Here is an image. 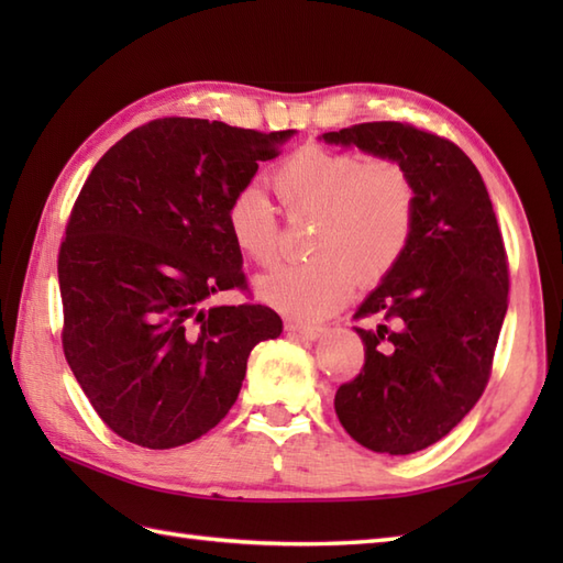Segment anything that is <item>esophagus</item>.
Segmentation results:
<instances>
[{
	"mask_svg": "<svg viewBox=\"0 0 563 563\" xmlns=\"http://www.w3.org/2000/svg\"><path fill=\"white\" fill-rule=\"evenodd\" d=\"M285 329H288L290 333H297V336H305V339H319L321 333H324V327L305 324V321H288Z\"/></svg>",
	"mask_w": 563,
	"mask_h": 563,
	"instance_id": "1",
	"label": "esophagus"
}]
</instances>
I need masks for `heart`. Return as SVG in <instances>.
I'll return each instance as SVG.
<instances>
[{"label": "heart", "mask_w": 563, "mask_h": 563, "mask_svg": "<svg viewBox=\"0 0 563 563\" xmlns=\"http://www.w3.org/2000/svg\"><path fill=\"white\" fill-rule=\"evenodd\" d=\"M271 186L290 220L319 222L309 246L312 258L258 280V295L285 314L317 319L336 312L357 283L385 280L411 244L418 190L397 159L305 145L278 162ZM224 224L234 246L256 266L278 261L283 222L263 190L239 188L227 202Z\"/></svg>", "instance_id": "1"}]
</instances>
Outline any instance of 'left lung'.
<instances>
[{
  "mask_svg": "<svg viewBox=\"0 0 563 563\" xmlns=\"http://www.w3.org/2000/svg\"><path fill=\"white\" fill-rule=\"evenodd\" d=\"M401 162L418 214L401 261L353 319L365 365L339 387L341 426L363 448L411 454L445 438L479 401L508 309V254L482 174L466 154L409 123L324 133Z\"/></svg>",
  "mask_w": 563,
  "mask_h": 563,
  "instance_id": "8db88e82",
  "label": "left lung"
}]
</instances>
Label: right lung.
<instances>
[{"label": "right lung", "instance_id": "1", "mask_svg": "<svg viewBox=\"0 0 563 563\" xmlns=\"http://www.w3.org/2000/svg\"><path fill=\"white\" fill-rule=\"evenodd\" d=\"M292 130L157 118L118 140L71 206L57 254L63 351L115 435L169 450L218 426L239 397L254 345L280 336L249 292L227 202Z\"/></svg>", "mask_w": 563, "mask_h": 563}]
</instances>
